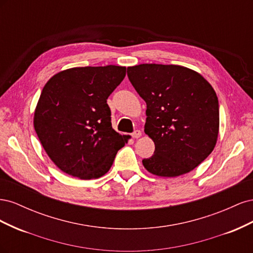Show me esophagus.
<instances>
[{"instance_id": "esophagus-1", "label": "esophagus", "mask_w": 253, "mask_h": 253, "mask_svg": "<svg viewBox=\"0 0 253 253\" xmlns=\"http://www.w3.org/2000/svg\"><path fill=\"white\" fill-rule=\"evenodd\" d=\"M132 136H133V138H139V137L141 136V132L139 131V129H136V131L132 134Z\"/></svg>"}]
</instances>
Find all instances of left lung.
<instances>
[{
    "label": "left lung",
    "mask_w": 253,
    "mask_h": 253,
    "mask_svg": "<svg viewBox=\"0 0 253 253\" xmlns=\"http://www.w3.org/2000/svg\"><path fill=\"white\" fill-rule=\"evenodd\" d=\"M127 77L147 103L144 133L155 144L143 167L160 177L195 169L218 137V100L211 84L197 72L172 64L129 66Z\"/></svg>",
    "instance_id": "obj_1"
}]
</instances>
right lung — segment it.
<instances>
[{
	"mask_svg": "<svg viewBox=\"0 0 253 253\" xmlns=\"http://www.w3.org/2000/svg\"><path fill=\"white\" fill-rule=\"evenodd\" d=\"M125 66L73 67L45 84L34 126L46 154L61 171L88 180L111 169L127 142L112 127L106 99L126 77Z\"/></svg>",
	"mask_w": 253,
	"mask_h": 253,
	"instance_id": "add662e5",
	"label": "right lung"
}]
</instances>
